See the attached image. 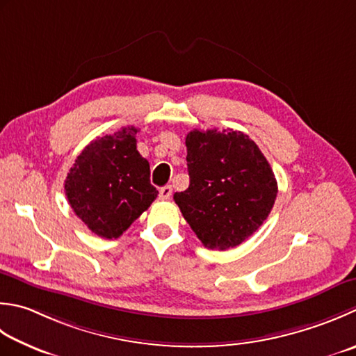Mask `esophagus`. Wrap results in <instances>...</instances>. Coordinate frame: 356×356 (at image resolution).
<instances>
[{"mask_svg": "<svg viewBox=\"0 0 356 356\" xmlns=\"http://www.w3.org/2000/svg\"><path fill=\"white\" fill-rule=\"evenodd\" d=\"M171 196H172V186L171 185H166L163 188H160V199L168 200Z\"/></svg>", "mask_w": 356, "mask_h": 356, "instance_id": "esophagus-1", "label": "esophagus"}]
</instances>
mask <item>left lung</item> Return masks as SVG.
<instances>
[{"label":"left lung","instance_id":"left-lung-1","mask_svg":"<svg viewBox=\"0 0 356 356\" xmlns=\"http://www.w3.org/2000/svg\"><path fill=\"white\" fill-rule=\"evenodd\" d=\"M185 143L190 186L174 194V202L205 247H238L275 205L277 182L270 163L241 131L194 129Z\"/></svg>","mask_w":356,"mask_h":356}]
</instances>
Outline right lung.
Listing matches in <instances>:
<instances>
[{
  "instance_id": "obj_1",
  "label": "right lung",
  "mask_w": 356,
  "mask_h": 356,
  "mask_svg": "<svg viewBox=\"0 0 356 356\" xmlns=\"http://www.w3.org/2000/svg\"><path fill=\"white\" fill-rule=\"evenodd\" d=\"M137 128L97 137L76 157L65 180L74 213L104 239H117L154 202L149 163L137 151Z\"/></svg>"
}]
</instances>
